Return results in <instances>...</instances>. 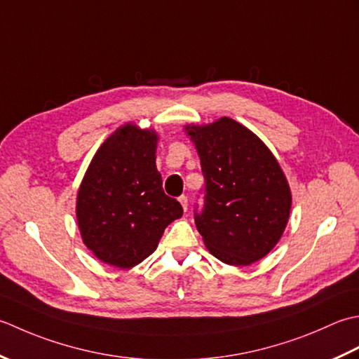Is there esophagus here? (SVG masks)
Wrapping results in <instances>:
<instances>
[{
  "label": "esophagus",
  "instance_id": "esophagus-1",
  "mask_svg": "<svg viewBox=\"0 0 359 359\" xmlns=\"http://www.w3.org/2000/svg\"><path fill=\"white\" fill-rule=\"evenodd\" d=\"M178 201L181 203V208H182V210H187V196H184V195H182V196H180V198H178Z\"/></svg>",
  "mask_w": 359,
  "mask_h": 359
}]
</instances>
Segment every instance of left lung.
Here are the masks:
<instances>
[{
  "label": "left lung",
  "mask_w": 359,
  "mask_h": 359,
  "mask_svg": "<svg viewBox=\"0 0 359 359\" xmlns=\"http://www.w3.org/2000/svg\"><path fill=\"white\" fill-rule=\"evenodd\" d=\"M206 181L196 229L209 252L231 266L265 257L280 240L291 210V189L273 151L231 118L187 123Z\"/></svg>",
  "instance_id": "1"
}]
</instances>
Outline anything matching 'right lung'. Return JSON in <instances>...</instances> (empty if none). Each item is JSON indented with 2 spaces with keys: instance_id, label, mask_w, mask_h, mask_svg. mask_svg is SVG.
Instances as JSON below:
<instances>
[{
  "instance_id": "right-lung-1",
  "label": "right lung",
  "mask_w": 359,
  "mask_h": 359,
  "mask_svg": "<svg viewBox=\"0 0 359 359\" xmlns=\"http://www.w3.org/2000/svg\"><path fill=\"white\" fill-rule=\"evenodd\" d=\"M156 130L127 122L97 149L80 182L76 217L85 246L109 266L130 269L155 252L182 217L156 169Z\"/></svg>"
}]
</instances>
